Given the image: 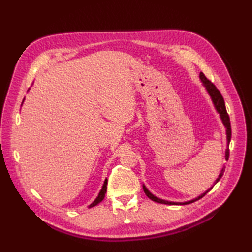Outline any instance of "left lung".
<instances>
[{
    "mask_svg": "<svg viewBox=\"0 0 252 252\" xmlns=\"http://www.w3.org/2000/svg\"><path fill=\"white\" fill-rule=\"evenodd\" d=\"M200 79H201V81H202V83H203L204 87L206 88V90H207L208 94L210 95L211 101H212L213 105H215V108H216L217 112L220 114V120H222L223 124H224V126H225V128H226L227 148H226V151H225V158L228 159V158H229V143H230V140H231V126H230V119H229V116H228V113H227V111H226V106H225L224 98H223L222 94H220L219 89H218L215 85H213V84H212L209 80H207V78L205 77V74H204L203 72L200 73ZM224 171H225V167H223L222 170H220V173L219 174V178L216 180L215 184H217V183L220 180V178L223 177ZM212 187H213V186H212ZM212 187L209 188L208 190H206V191H205L204 193H202L201 195L195 197V199H193V200H190V201H187V202H169V201L159 199V197L154 195V194H152V193L149 191V190L146 188V186H145V185L143 184L144 192L146 193V195L149 197V199H150L151 201H155V202H157V203H161V204H166V205H187V204H191V203H193V202H195V201H197V200L202 199V197H203L206 193L210 191V190L212 189Z\"/></svg>",
    "mask_w": 252,
    "mask_h": 252,
    "instance_id": "1",
    "label": "left lung"
}]
</instances>
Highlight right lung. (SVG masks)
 I'll use <instances>...</instances> for the list:
<instances>
[{
  "label": "right lung",
  "instance_id": "1",
  "mask_svg": "<svg viewBox=\"0 0 252 252\" xmlns=\"http://www.w3.org/2000/svg\"><path fill=\"white\" fill-rule=\"evenodd\" d=\"M24 101V100H23ZM106 190H107V179H106L105 181H104V184H103V186H102V189H101V191L98 192V195L96 196V199L91 203L88 207L89 208H91V207H94L95 205H97L98 203H101L103 200H104V197H105V193H106Z\"/></svg>",
  "mask_w": 252,
  "mask_h": 252
}]
</instances>
